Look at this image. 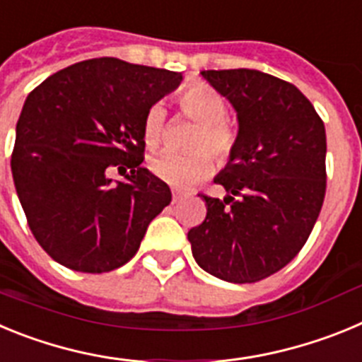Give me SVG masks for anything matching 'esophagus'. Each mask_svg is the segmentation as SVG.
I'll return each instance as SVG.
<instances>
[{
	"label": "esophagus",
	"mask_w": 362,
	"mask_h": 362,
	"mask_svg": "<svg viewBox=\"0 0 362 362\" xmlns=\"http://www.w3.org/2000/svg\"><path fill=\"white\" fill-rule=\"evenodd\" d=\"M172 197H174V203H177V201H181L183 197H187V194H185V192H181V190H174Z\"/></svg>",
	"instance_id": "1"
}]
</instances>
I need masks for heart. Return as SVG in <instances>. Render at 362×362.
<instances>
[{"label": "heart", "mask_w": 362, "mask_h": 362, "mask_svg": "<svg viewBox=\"0 0 362 362\" xmlns=\"http://www.w3.org/2000/svg\"><path fill=\"white\" fill-rule=\"evenodd\" d=\"M179 110L187 119L197 123L190 141L196 152L188 156L163 152L150 159L148 170L153 177L174 188H190L209 177L214 170V155L219 165H226L238 150L239 134L226 121L228 105L212 86L192 85L177 95ZM166 136V110L152 105L143 117V141L150 150L161 146Z\"/></svg>", "instance_id": "obj_1"}]
</instances>
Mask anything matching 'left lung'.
Instances as JSON below:
<instances>
[{"mask_svg": "<svg viewBox=\"0 0 362 362\" xmlns=\"http://www.w3.org/2000/svg\"><path fill=\"white\" fill-rule=\"evenodd\" d=\"M238 110L239 143L216 183L201 194L206 217L188 232L196 263L228 283H257L296 257L326 194L325 123L292 83L250 69L203 70Z\"/></svg>", "mask_w": 362, "mask_h": 362, "instance_id": "obj_1", "label": "left lung"}]
</instances>
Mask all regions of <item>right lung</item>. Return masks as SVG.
Listing matches in <instances>:
<instances>
[{"instance_id": "add662e5", "label": "right lung", "mask_w": 362, "mask_h": 362, "mask_svg": "<svg viewBox=\"0 0 362 362\" xmlns=\"http://www.w3.org/2000/svg\"><path fill=\"white\" fill-rule=\"evenodd\" d=\"M181 74L95 57L52 74L16 124L12 177L36 241L83 274L129 263L172 192L145 159L143 117ZM125 175L112 185L106 172Z\"/></svg>"}]
</instances>
